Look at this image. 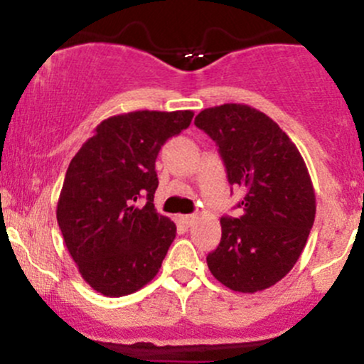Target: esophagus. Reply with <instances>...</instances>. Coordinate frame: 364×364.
<instances>
[{
  "mask_svg": "<svg viewBox=\"0 0 364 364\" xmlns=\"http://www.w3.org/2000/svg\"><path fill=\"white\" fill-rule=\"evenodd\" d=\"M193 220H195V215H179V223L186 225V228H190V225L193 224Z\"/></svg>",
  "mask_w": 364,
  "mask_h": 364,
  "instance_id": "1",
  "label": "esophagus"
}]
</instances>
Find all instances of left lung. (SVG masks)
I'll return each instance as SVG.
<instances>
[{
  "mask_svg": "<svg viewBox=\"0 0 364 364\" xmlns=\"http://www.w3.org/2000/svg\"><path fill=\"white\" fill-rule=\"evenodd\" d=\"M195 124L219 147L228 181L245 191L240 217H223L207 265L237 292L269 289L289 274L315 220L313 183L298 147L265 112L246 104L207 107Z\"/></svg>",
  "mask_w": 364,
  "mask_h": 364,
  "instance_id": "8db88e82",
  "label": "left lung"
}]
</instances>
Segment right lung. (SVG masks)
<instances>
[{
	"instance_id": "add662e5",
	"label": "right lung",
	"mask_w": 364,
	"mask_h": 364,
	"mask_svg": "<svg viewBox=\"0 0 364 364\" xmlns=\"http://www.w3.org/2000/svg\"><path fill=\"white\" fill-rule=\"evenodd\" d=\"M193 111H133L104 119L70 162L56 217L78 272L109 298L156 277L176 224L154 208L156 159Z\"/></svg>"
}]
</instances>
